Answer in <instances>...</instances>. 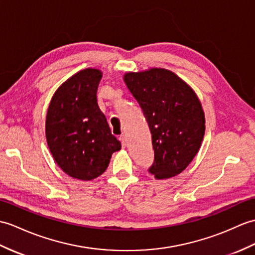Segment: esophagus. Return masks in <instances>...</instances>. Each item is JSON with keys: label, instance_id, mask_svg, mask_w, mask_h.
<instances>
[{"label": "esophagus", "instance_id": "esophagus-1", "mask_svg": "<svg viewBox=\"0 0 255 255\" xmlns=\"http://www.w3.org/2000/svg\"><path fill=\"white\" fill-rule=\"evenodd\" d=\"M120 140H121V142H122V145H123V147H126L127 146V144H128V141H127V138L125 137V135H121L120 137Z\"/></svg>", "mask_w": 255, "mask_h": 255}]
</instances>
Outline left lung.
<instances>
[{"label":"left lung","mask_w":255,"mask_h":255,"mask_svg":"<svg viewBox=\"0 0 255 255\" xmlns=\"http://www.w3.org/2000/svg\"><path fill=\"white\" fill-rule=\"evenodd\" d=\"M124 81L138 101L151 130L156 179L180 174L197 155L205 132L204 112L192 88L164 68L126 73Z\"/></svg>","instance_id":"8db88e82"}]
</instances>
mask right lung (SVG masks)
<instances>
[{
    "label": "right lung",
    "mask_w": 255,
    "mask_h": 255,
    "mask_svg": "<svg viewBox=\"0 0 255 255\" xmlns=\"http://www.w3.org/2000/svg\"><path fill=\"white\" fill-rule=\"evenodd\" d=\"M102 72L86 68L60 86L49 105L45 137L51 154L68 176L92 180L108 168L122 144L97 102Z\"/></svg>",
    "instance_id": "right-lung-1"
}]
</instances>
